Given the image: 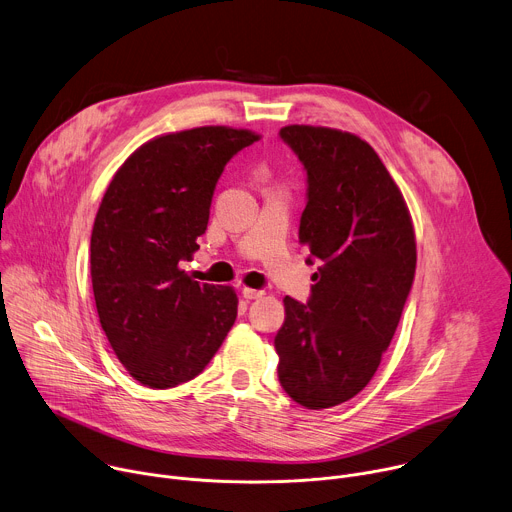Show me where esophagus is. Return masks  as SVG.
<instances>
[{
  "label": "esophagus",
  "mask_w": 512,
  "mask_h": 512,
  "mask_svg": "<svg viewBox=\"0 0 512 512\" xmlns=\"http://www.w3.org/2000/svg\"><path fill=\"white\" fill-rule=\"evenodd\" d=\"M241 294H243V298H247V300H259V298H263V296H265V291H263V289L243 287V289H241Z\"/></svg>",
  "instance_id": "obj_1"
}]
</instances>
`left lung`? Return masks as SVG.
Returning a JSON list of instances; mask_svg holds the SVG:
<instances>
[{"mask_svg": "<svg viewBox=\"0 0 512 512\" xmlns=\"http://www.w3.org/2000/svg\"><path fill=\"white\" fill-rule=\"evenodd\" d=\"M279 135L308 174L300 243L322 265L308 304L283 298L277 377L296 403L328 409L360 393L379 369L413 283L415 231L367 141L314 125H287Z\"/></svg>", "mask_w": 512, "mask_h": 512, "instance_id": "obj_1", "label": "left lung"}]
</instances>
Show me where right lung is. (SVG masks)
Returning a JSON list of instances; mask_svg holds the SVG:
<instances>
[{
    "label": "right lung",
    "instance_id": "add662e5",
    "mask_svg": "<svg viewBox=\"0 0 512 512\" xmlns=\"http://www.w3.org/2000/svg\"><path fill=\"white\" fill-rule=\"evenodd\" d=\"M259 139L249 129L206 125L158 135L115 172L91 235L99 322L127 373L150 389L204 371L237 318L231 285L180 269L198 251L227 162Z\"/></svg>",
    "mask_w": 512,
    "mask_h": 512
}]
</instances>
